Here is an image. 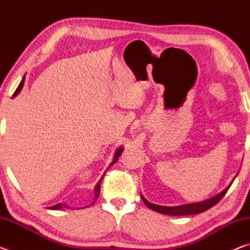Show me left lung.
I'll list each match as a JSON object with an SVG mask.
<instances>
[{
    "label": "left lung",
    "mask_w": 250,
    "mask_h": 250,
    "mask_svg": "<svg viewBox=\"0 0 250 250\" xmlns=\"http://www.w3.org/2000/svg\"><path fill=\"white\" fill-rule=\"evenodd\" d=\"M231 185V183H230ZM230 185L224 189L223 192H221L218 195L214 196L209 198V200L203 201L200 203H192V204H185V205H180V206H161V205H156V204H152V203L147 202L145 197H142V201L145 202V204L150 207L151 209H153L158 213L164 214V215H173V216H182V215H194V214H200L205 211L207 209H209L210 207H213L214 205H216L217 203L222 200V198L225 196V194L227 193L228 188H230Z\"/></svg>",
    "instance_id": "left-lung-1"
}]
</instances>
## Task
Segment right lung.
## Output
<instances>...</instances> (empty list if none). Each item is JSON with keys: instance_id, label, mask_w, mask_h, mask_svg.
Listing matches in <instances>:
<instances>
[{"instance_id": "right-lung-1", "label": "right lung", "mask_w": 250, "mask_h": 250, "mask_svg": "<svg viewBox=\"0 0 250 250\" xmlns=\"http://www.w3.org/2000/svg\"><path fill=\"white\" fill-rule=\"evenodd\" d=\"M24 80H25V76L23 77V79H22V82H21V83L19 84V87H18V89L15 90V92L13 94V97H15L16 95H19L20 94V91H21V89H22L23 88V86H24ZM122 151H124V149H122V147H119V149L117 150V152H116V154H115V158H113V161L111 163H110V166H109V167L112 166V164H115L116 162H117V160H118V158H119V156L121 155V153H122ZM104 174L103 175V177H101V179L98 181V183H97V185H96V188H95V202H96V200L97 198H98V196H99V194H100V184H101V182H103V180H104ZM94 202V203H95ZM94 203H92V204H94ZM62 207H67L65 204L62 205V204H61V203H58V204H56V205H54V206H52V207H49L50 209H62Z\"/></svg>"}]
</instances>
